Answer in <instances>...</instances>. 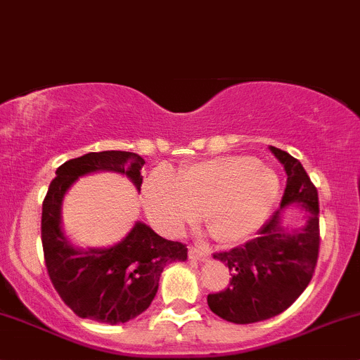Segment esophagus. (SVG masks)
I'll use <instances>...</instances> for the list:
<instances>
[{
  "instance_id": "obj_1",
  "label": "esophagus",
  "mask_w": 360,
  "mask_h": 360,
  "mask_svg": "<svg viewBox=\"0 0 360 360\" xmlns=\"http://www.w3.org/2000/svg\"><path fill=\"white\" fill-rule=\"evenodd\" d=\"M188 256H190L191 259L205 261L207 257H209V252H207L205 249L197 248V245H190V248H188Z\"/></svg>"
}]
</instances>
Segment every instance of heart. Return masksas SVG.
Instances as JSON below:
<instances>
[{"mask_svg":"<svg viewBox=\"0 0 360 360\" xmlns=\"http://www.w3.org/2000/svg\"><path fill=\"white\" fill-rule=\"evenodd\" d=\"M278 176L248 155L202 160L174 176L157 169L143 183L150 219L162 233L177 237L200 212L207 230L221 244L245 240L263 224L278 195Z\"/></svg>","mask_w":360,"mask_h":360,"instance_id":"heart-1","label":"heart"}]
</instances>
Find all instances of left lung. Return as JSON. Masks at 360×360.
<instances>
[{"label": "left lung", "mask_w": 360, "mask_h": 360, "mask_svg": "<svg viewBox=\"0 0 360 360\" xmlns=\"http://www.w3.org/2000/svg\"><path fill=\"white\" fill-rule=\"evenodd\" d=\"M271 153L288 174L281 208L300 202L307 210V223L288 234L281 226L280 209L261 226L256 238L214 257L228 264L230 284L207 296L209 308L228 322L252 324L288 310L310 284L321 249L319 193L296 158L271 146Z\"/></svg>", "instance_id": "8db88e82"}]
</instances>
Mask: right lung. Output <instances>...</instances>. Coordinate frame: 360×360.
Wrapping results in <instances>:
<instances>
[{
    "instance_id": "1",
    "label": "right lung",
    "mask_w": 360,
    "mask_h": 360,
    "mask_svg": "<svg viewBox=\"0 0 360 360\" xmlns=\"http://www.w3.org/2000/svg\"><path fill=\"white\" fill-rule=\"evenodd\" d=\"M144 160L129 151H99L68 160L57 169L43 200L41 242L46 271L64 303L78 317L104 324H122L143 314L158 291L163 268L184 261L183 242L162 238L144 223L110 249L78 250L60 230V203L79 176L96 170H115L143 184Z\"/></svg>"
}]
</instances>
